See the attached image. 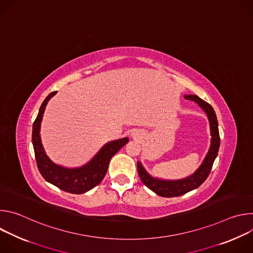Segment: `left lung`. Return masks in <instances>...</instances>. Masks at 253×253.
Here are the masks:
<instances>
[{
  "mask_svg": "<svg viewBox=\"0 0 253 253\" xmlns=\"http://www.w3.org/2000/svg\"><path fill=\"white\" fill-rule=\"evenodd\" d=\"M184 98L186 100H191L196 102L207 114L209 125H210V132H211L210 148L200 167L191 176L180 179V180H163V179L153 178L146 172L145 169H144L141 162L139 161L137 162L138 174L143 184L147 186L153 192H155L157 195L162 197L180 196L193 189L198 188L207 179L212 169L213 162L218 154V149L220 146L218 122L212 106L207 102H205L204 100L200 99L196 95H184Z\"/></svg>",
  "mask_w": 253,
  "mask_h": 253,
  "instance_id": "obj_1",
  "label": "left lung"
}]
</instances>
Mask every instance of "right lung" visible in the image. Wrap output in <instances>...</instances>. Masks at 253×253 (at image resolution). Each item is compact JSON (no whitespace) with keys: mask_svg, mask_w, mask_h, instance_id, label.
I'll list each match as a JSON object with an SVG mask.
<instances>
[{"mask_svg":"<svg viewBox=\"0 0 253 253\" xmlns=\"http://www.w3.org/2000/svg\"><path fill=\"white\" fill-rule=\"evenodd\" d=\"M57 92L50 93L42 103L37 118L33 124L32 142L38 169L46 181L73 194L85 193L97 186L106 175L109 162L129 141L127 137L105 144L93 159L79 168H66L55 164L46 154L41 142L40 127L48 101Z\"/></svg>","mask_w":253,"mask_h":253,"instance_id":"right-lung-1","label":"right lung"}]
</instances>
